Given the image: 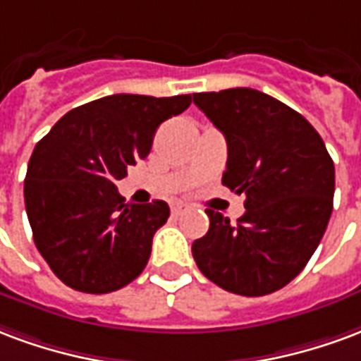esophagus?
<instances>
[{
    "label": "esophagus",
    "instance_id": "34e87169",
    "mask_svg": "<svg viewBox=\"0 0 361 361\" xmlns=\"http://www.w3.org/2000/svg\"><path fill=\"white\" fill-rule=\"evenodd\" d=\"M188 209V204H184V202H175L173 206H171V213L173 215H180V213H184Z\"/></svg>",
    "mask_w": 361,
    "mask_h": 361
}]
</instances>
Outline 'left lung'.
Masks as SVG:
<instances>
[{
	"label": "left lung",
	"mask_w": 361,
	"mask_h": 361,
	"mask_svg": "<svg viewBox=\"0 0 361 361\" xmlns=\"http://www.w3.org/2000/svg\"><path fill=\"white\" fill-rule=\"evenodd\" d=\"M227 140L223 184L246 194L231 225L206 209L209 231L192 244L200 271L221 288L265 296L306 267L333 212L335 165L314 126L288 105L252 88L194 94Z\"/></svg>",
	"instance_id": "8db88e82"
}]
</instances>
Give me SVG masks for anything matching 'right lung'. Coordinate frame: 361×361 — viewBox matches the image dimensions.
Here are the masks:
<instances>
[{
	"label": "right lung",
	"mask_w": 361,
	"mask_h": 361,
	"mask_svg": "<svg viewBox=\"0 0 361 361\" xmlns=\"http://www.w3.org/2000/svg\"><path fill=\"white\" fill-rule=\"evenodd\" d=\"M190 104V94H113L71 109L36 144L25 178L26 215L36 248L65 285L105 294L144 271L169 206L125 204L117 180L149 154L157 126Z\"/></svg>",
	"instance_id": "1"
}]
</instances>
